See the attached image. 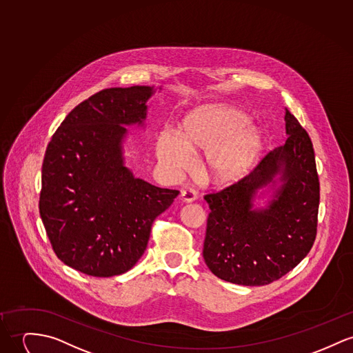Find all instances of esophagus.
Instances as JSON below:
<instances>
[{
  "mask_svg": "<svg viewBox=\"0 0 353 353\" xmlns=\"http://www.w3.org/2000/svg\"><path fill=\"white\" fill-rule=\"evenodd\" d=\"M181 199L184 201H194L197 199V192L193 188H184L181 190Z\"/></svg>",
  "mask_w": 353,
  "mask_h": 353,
  "instance_id": "34e87169",
  "label": "esophagus"
}]
</instances>
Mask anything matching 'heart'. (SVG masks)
<instances>
[{
  "label": "heart",
  "instance_id": "1",
  "mask_svg": "<svg viewBox=\"0 0 353 353\" xmlns=\"http://www.w3.org/2000/svg\"><path fill=\"white\" fill-rule=\"evenodd\" d=\"M245 122L247 117L238 110H208L190 119L181 137L172 130L163 132L157 141V156L168 169L181 172L192 163L190 150H205L216 177L235 179L252 163L261 143L259 132Z\"/></svg>",
  "mask_w": 353,
  "mask_h": 353
}]
</instances>
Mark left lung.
Here are the masks:
<instances>
[{"label": "left lung", "instance_id": "left-lung-1", "mask_svg": "<svg viewBox=\"0 0 353 353\" xmlns=\"http://www.w3.org/2000/svg\"><path fill=\"white\" fill-rule=\"evenodd\" d=\"M288 139L244 177L204 194L210 205L203 256L217 278L263 286L293 270L317 235L320 181L313 143L297 118L285 112ZM283 173V187L266 210H252L256 190Z\"/></svg>", "mask_w": 353, "mask_h": 353}]
</instances>
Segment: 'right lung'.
I'll return each instance as SVG.
<instances>
[{"label":"right lung","instance_id":"obj_1","mask_svg":"<svg viewBox=\"0 0 353 353\" xmlns=\"http://www.w3.org/2000/svg\"><path fill=\"white\" fill-rule=\"evenodd\" d=\"M153 90H102L72 110L50 141L39 210L56 256L78 272L108 278L143 255L154 219L180 193L134 179L123 165L126 126L142 123Z\"/></svg>","mask_w":353,"mask_h":353}]
</instances>
